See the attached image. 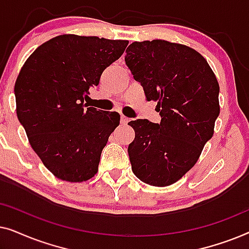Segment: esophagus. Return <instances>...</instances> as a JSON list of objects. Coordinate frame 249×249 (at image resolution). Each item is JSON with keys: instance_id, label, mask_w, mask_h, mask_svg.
Returning <instances> with one entry per match:
<instances>
[{"instance_id": "obj_1", "label": "esophagus", "mask_w": 249, "mask_h": 249, "mask_svg": "<svg viewBox=\"0 0 249 249\" xmlns=\"http://www.w3.org/2000/svg\"><path fill=\"white\" fill-rule=\"evenodd\" d=\"M120 121H121V124H127L129 121H130V119H129L128 117H125V115H124V114H121V117H120Z\"/></svg>"}]
</instances>
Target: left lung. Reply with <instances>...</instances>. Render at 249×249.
<instances>
[{
	"label": "left lung",
	"mask_w": 249,
	"mask_h": 249,
	"mask_svg": "<svg viewBox=\"0 0 249 249\" xmlns=\"http://www.w3.org/2000/svg\"><path fill=\"white\" fill-rule=\"evenodd\" d=\"M124 61L161 122L130 121L128 146L136 177L155 187L172 185L195 165L220 114L219 83L207 61L188 46L162 39L134 42Z\"/></svg>",
	"instance_id": "left-lung-1"
}]
</instances>
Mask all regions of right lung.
Here are the masks:
<instances>
[{
  "label": "right lung",
  "mask_w": 249,
  "mask_h": 249,
  "mask_svg": "<svg viewBox=\"0 0 249 249\" xmlns=\"http://www.w3.org/2000/svg\"><path fill=\"white\" fill-rule=\"evenodd\" d=\"M127 45L128 40L60 35L37 47L20 70L17 115L30 146L56 178L81 182L96 175L120 114L87 107L85 100Z\"/></svg>",
  "instance_id": "1"
}]
</instances>
